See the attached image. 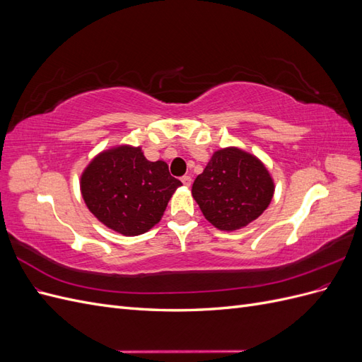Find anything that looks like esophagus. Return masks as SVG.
Returning <instances> with one entry per match:
<instances>
[{"instance_id": "1", "label": "esophagus", "mask_w": 362, "mask_h": 362, "mask_svg": "<svg viewBox=\"0 0 362 362\" xmlns=\"http://www.w3.org/2000/svg\"><path fill=\"white\" fill-rule=\"evenodd\" d=\"M181 182L185 185V187H190L192 178H190V177H187V175H185V177H182V178H181Z\"/></svg>"}]
</instances>
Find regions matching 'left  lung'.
I'll list each match as a JSON object with an SVG mask.
<instances>
[{
    "label": "left lung",
    "instance_id": "1",
    "mask_svg": "<svg viewBox=\"0 0 362 362\" xmlns=\"http://www.w3.org/2000/svg\"><path fill=\"white\" fill-rule=\"evenodd\" d=\"M273 192L275 184L264 164L234 146L216 151L192 187L202 214L221 231H235L258 218Z\"/></svg>",
    "mask_w": 362,
    "mask_h": 362
}]
</instances>
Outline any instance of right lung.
<instances>
[{
	"instance_id": "right-lung-1",
	"label": "right lung",
	"mask_w": 362,
	"mask_h": 362,
	"mask_svg": "<svg viewBox=\"0 0 362 362\" xmlns=\"http://www.w3.org/2000/svg\"><path fill=\"white\" fill-rule=\"evenodd\" d=\"M181 185L164 161H149L141 148L120 145L98 154L84 169L80 187L90 213L122 235L156 226Z\"/></svg>"
}]
</instances>
